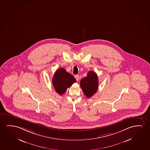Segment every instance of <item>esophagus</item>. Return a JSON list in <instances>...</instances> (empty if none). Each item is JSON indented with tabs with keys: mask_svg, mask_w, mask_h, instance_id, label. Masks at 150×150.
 <instances>
[{
	"mask_svg": "<svg viewBox=\"0 0 150 150\" xmlns=\"http://www.w3.org/2000/svg\"><path fill=\"white\" fill-rule=\"evenodd\" d=\"M75 78L76 79V81H79V76L78 75V74H76V75L75 76Z\"/></svg>",
	"mask_w": 150,
	"mask_h": 150,
	"instance_id": "1",
	"label": "esophagus"
}]
</instances>
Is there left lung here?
I'll list each match as a JSON object with an SVG mask.
<instances>
[{"instance_id":"1","label":"left lung","mask_w":150,"mask_h":150,"mask_svg":"<svg viewBox=\"0 0 150 150\" xmlns=\"http://www.w3.org/2000/svg\"><path fill=\"white\" fill-rule=\"evenodd\" d=\"M80 86L86 97L89 98L92 97L98 88L97 74L93 71H89L87 76L81 80Z\"/></svg>"}]
</instances>
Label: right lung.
I'll use <instances>...</instances> for the list:
<instances>
[{"label": "right lung", "mask_w": 150, "mask_h": 150, "mask_svg": "<svg viewBox=\"0 0 150 150\" xmlns=\"http://www.w3.org/2000/svg\"><path fill=\"white\" fill-rule=\"evenodd\" d=\"M75 82H76V79L63 68L57 70L53 77L52 84L54 88L60 95H63L68 88Z\"/></svg>", "instance_id": "add662e5"}]
</instances>
